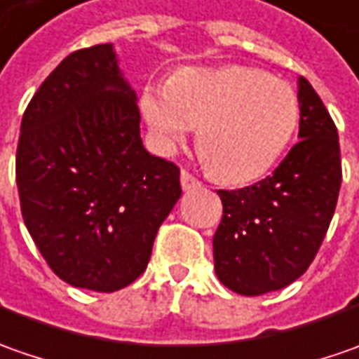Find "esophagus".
<instances>
[{
    "label": "esophagus",
    "instance_id": "obj_1",
    "mask_svg": "<svg viewBox=\"0 0 359 359\" xmlns=\"http://www.w3.org/2000/svg\"><path fill=\"white\" fill-rule=\"evenodd\" d=\"M180 187H182V191H194V189H201V180L194 179L189 170H182L180 172Z\"/></svg>",
    "mask_w": 359,
    "mask_h": 359
}]
</instances>
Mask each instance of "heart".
I'll use <instances>...</instances> for the list:
<instances>
[{"instance_id":"heart-1","label":"heart","mask_w":359,"mask_h":359,"mask_svg":"<svg viewBox=\"0 0 359 359\" xmlns=\"http://www.w3.org/2000/svg\"><path fill=\"white\" fill-rule=\"evenodd\" d=\"M141 111L163 153L182 147L201 125L204 158L230 184L254 182L276 167L300 118L286 81L244 65L180 69L142 89Z\"/></svg>"}]
</instances>
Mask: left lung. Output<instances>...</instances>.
I'll return each instance as SVG.
<instances>
[{
    "label": "left lung",
    "mask_w": 359,
    "mask_h": 359,
    "mask_svg": "<svg viewBox=\"0 0 359 359\" xmlns=\"http://www.w3.org/2000/svg\"><path fill=\"white\" fill-rule=\"evenodd\" d=\"M300 141L266 179L218 191L222 220L212 248L218 280L260 296L298 280L334 217L341 184L338 129L308 81L298 79Z\"/></svg>",
    "instance_id": "1"
}]
</instances>
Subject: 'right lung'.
I'll list each match as a JSON object with an SVG mask.
<instances>
[{
	"mask_svg": "<svg viewBox=\"0 0 359 359\" xmlns=\"http://www.w3.org/2000/svg\"><path fill=\"white\" fill-rule=\"evenodd\" d=\"M139 123L113 43L65 57L23 113V222L49 268L75 288L115 292L139 278L180 198L179 167L142 147Z\"/></svg>",
	"mask_w": 359,
	"mask_h": 359,
	"instance_id": "obj_1",
	"label": "right lung"
}]
</instances>
